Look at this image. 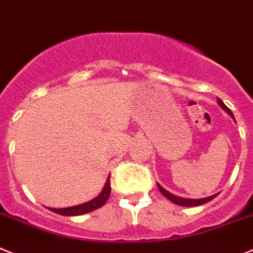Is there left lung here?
Returning <instances> with one entry per match:
<instances>
[{"instance_id": "obj_1", "label": "left lung", "mask_w": 253, "mask_h": 253, "mask_svg": "<svg viewBox=\"0 0 253 253\" xmlns=\"http://www.w3.org/2000/svg\"><path fill=\"white\" fill-rule=\"evenodd\" d=\"M218 104L220 105L221 108L224 109V111L227 112L228 114H229L230 117L234 120V116H233V113L230 112V109L228 108L227 105L224 104L223 100L219 99L218 98ZM158 188H159V191L162 192V195H164V196L167 197L168 200H170L173 204H175V205H179V206H200V205H203V204H206L209 203V201H211L214 197H216V195H212V196H209V197H205V199H196V200H193V199H184V197H179V196H175V195H173V193L168 192L167 190H164L162 186H160L159 183H158Z\"/></svg>"}]
</instances>
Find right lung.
I'll return each instance as SVG.
<instances>
[{
	"mask_svg": "<svg viewBox=\"0 0 253 253\" xmlns=\"http://www.w3.org/2000/svg\"><path fill=\"white\" fill-rule=\"evenodd\" d=\"M109 193H111V181L109 177L107 178L104 187H103L102 192L95 197V199L90 200L87 203L80 204V205L71 206V208H63V209H54V208H48L50 211L56 212V214L65 215V216H76V215H83L86 212L94 211L96 209H99L100 206L104 205L107 203V200L109 199Z\"/></svg>",
	"mask_w": 253,
	"mask_h": 253,
	"instance_id": "right-lung-1",
	"label": "right lung"
}]
</instances>
